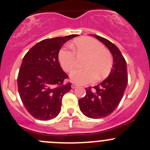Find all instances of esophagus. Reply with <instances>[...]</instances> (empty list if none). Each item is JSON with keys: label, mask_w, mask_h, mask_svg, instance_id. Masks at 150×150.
<instances>
[{"label": "esophagus", "mask_w": 150, "mask_h": 150, "mask_svg": "<svg viewBox=\"0 0 150 150\" xmlns=\"http://www.w3.org/2000/svg\"><path fill=\"white\" fill-rule=\"evenodd\" d=\"M78 87H79V86H78V84H75V83L72 84V88H78Z\"/></svg>", "instance_id": "34e87169"}]
</instances>
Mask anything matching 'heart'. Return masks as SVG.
Listing matches in <instances>:
<instances>
[{
  "mask_svg": "<svg viewBox=\"0 0 150 150\" xmlns=\"http://www.w3.org/2000/svg\"><path fill=\"white\" fill-rule=\"evenodd\" d=\"M72 47L74 52L67 49L59 52V63L64 71L69 72L76 67L78 59L76 53L79 57L86 56L83 64L85 68L75 69L71 73L72 81L86 84L96 78L98 81L103 80L109 75L113 66V58L101 43L90 37H81L74 41Z\"/></svg>",
  "mask_w": 150,
  "mask_h": 150,
  "instance_id": "heart-1",
  "label": "heart"
}]
</instances>
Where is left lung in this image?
Wrapping results in <instances>:
<instances>
[{
	"label": "left lung",
	"mask_w": 150,
	"mask_h": 150,
	"mask_svg": "<svg viewBox=\"0 0 150 150\" xmlns=\"http://www.w3.org/2000/svg\"><path fill=\"white\" fill-rule=\"evenodd\" d=\"M94 37L103 43L114 57V64L108 77L93 88H86L85 96L78 100L80 110L88 118L108 117L118 107L127 87V64L118 47L100 36Z\"/></svg>",
	"instance_id": "left-lung-1"
}]
</instances>
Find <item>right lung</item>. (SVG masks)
Here are the masks:
<instances>
[{
	"instance_id": "right-lung-1",
	"label": "right lung",
	"mask_w": 150,
	"mask_h": 150,
	"mask_svg": "<svg viewBox=\"0 0 150 150\" xmlns=\"http://www.w3.org/2000/svg\"><path fill=\"white\" fill-rule=\"evenodd\" d=\"M76 34L46 39L36 43L25 55L17 76V86L23 104L29 114L40 120L59 115L62 100L70 91L68 75L59 62L61 47Z\"/></svg>"
}]
</instances>
